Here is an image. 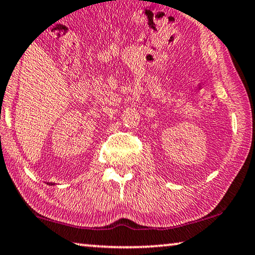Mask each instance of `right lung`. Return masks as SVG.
Here are the masks:
<instances>
[{
	"label": "right lung",
	"instance_id": "obj_1",
	"mask_svg": "<svg viewBox=\"0 0 255 255\" xmlns=\"http://www.w3.org/2000/svg\"><path fill=\"white\" fill-rule=\"evenodd\" d=\"M48 185H50V186H53V183H52V182H50V183H48Z\"/></svg>",
	"mask_w": 255,
	"mask_h": 255
}]
</instances>
